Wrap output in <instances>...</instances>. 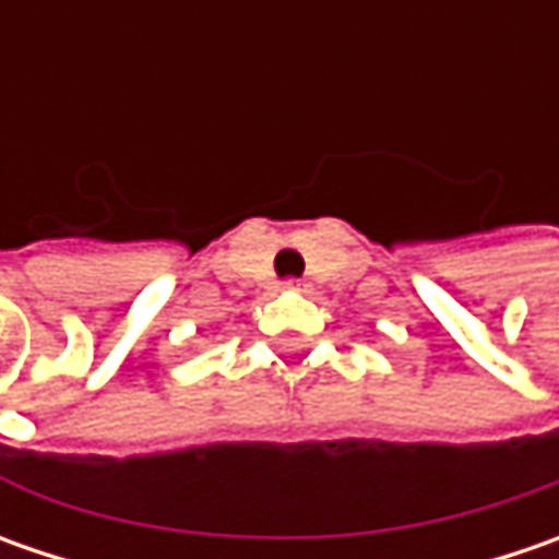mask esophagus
Masks as SVG:
<instances>
[{"label":"esophagus","instance_id":"esophagus-1","mask_svg":"<svg viewBox=\"0 0 559 559\" xmlns=\"http://www.w3.org/2000/svg\"><path fill=\"white\" fill-rule=\"evenodd\" d=\"M283 286H286V289H305V283H301V280H286Z\"/></svg>","mask_w":559,"mask_h":559}]
</instances>
